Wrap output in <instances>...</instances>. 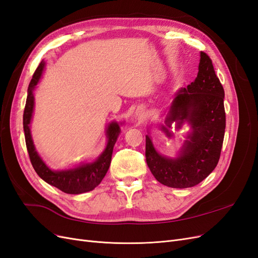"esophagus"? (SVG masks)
Masks as SVG:
<instances>
[{
	"label": "esophagus",
	"instance_id": "obj_1",
	"mask_svg": "<svg viewBox=\"0 0 258 258\" xmlns=\"http://www.w3.org/2000/svg\"><path fill=\"white\" fill-rule=\"evenodd\" d=\"M137 116H138V119L140 120H143L145 118V115L143 113H137Z\"/></svg>",
	"mask_w": 258,
	"mask_h": 258
}]
</instances>
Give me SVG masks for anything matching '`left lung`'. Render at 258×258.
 <instances>
[{
	"mask_svg": "<svg viewBox=\"0 0 258 258\" xmlns=\"http://www.w3.org/2000/svg\"><path fill=\"white\" fill-rule=\"evenodd\" d=\"M224 96L212 60L201 51L196 80L177 92L166 120L169 127L173 121L177 127L188 121L192 128L181 155L174 159L159 155L146 136V162L159 183L173 188H187L204 181L215 169L226 127ZM162 129L171 137L165 127Z\"/></svg>",
	"mask_w": 258,
	"mask_h": 258,
	"instance_id": "8db88e82",
	"label": "left lung"
}]
</instances>
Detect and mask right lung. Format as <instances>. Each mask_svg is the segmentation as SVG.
<instances>
[{"label": "right lung", "mask_w": 258, "mask_h": 258, "mask_svg": "<svg viewBox=\"0 0 258 258\" xmlns=\"http://www.w3.org/2000/svg\"><path fill=\"white\" fill-rule=\"evenodd\" d=\"M44 66L45 63L42 61L36 68L35 72L32 76V80H31L29 84L28 97L26 101L25 111H23V130H25L26 145L29 153L30 161L32 163V166L38 176L43 178L46 183L57 187L58 189L62 190L63 192L76 195L90 191L101 183V181H102L103 177L105 176L108 168H110L113 148L116 143L117 137H118L120 132L119 124L117 122H112L110 126H108V141L106 148L102 153V155H101L95 162L85 163V165H82L71 170L51 171L45 165L40 156L37 155L32 142V138H31L29 127L34 106L33 90L42 75Z\"/></svg>", "instance_id": "add662e5"}]
</instances>
